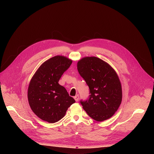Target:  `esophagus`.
Returning a JSON list of instances; mask_svg holds the SVG:
<instances>
[{"label": "esophagus", "instance_id": "1", "mask_svg": "<svg viewBox=\"0 0 154 154\" xmlns=\"http://www.w3.org/2000/svg\"><path fill=\"white\" fill-rule=\"evenodd\" d=\"M74 98L76 102H77V101L79 100V96H78V95H77V96H74Z\"/></svg>", "mask_w": 154, "mask_h": 154}]
</instances>
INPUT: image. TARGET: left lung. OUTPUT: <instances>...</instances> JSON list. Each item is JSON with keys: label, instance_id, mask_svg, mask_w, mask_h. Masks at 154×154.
Returning a JSON list of instances; mask_svg holds the SVG:
<instances>
[{"label": "left lung", "instance_id": "left-lung-1", "mask_svg": "<svg viewBox=\"0 0 154 154\" xmlns=\"http://www.w3.org/2000/svg\"><path fill=\"white\" fill-rule=\"evenodd\" d=\"M77 70L90 88V97L80 101L91 118L103 121L112 117L119 107L122 86L115 69L96 57H86L77 63Z\"/></svg>", "mask_w": 154, "mask_h": 154}]
</instances>
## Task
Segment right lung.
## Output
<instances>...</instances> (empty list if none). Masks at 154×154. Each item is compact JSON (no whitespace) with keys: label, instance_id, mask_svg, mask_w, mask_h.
Segmentation results:
<instances>
[{"label":"right lung","instance_id":"add662e5","mask_svg":"<svg viewBox=\"0 0 154 154\" xmlns=\"http://www.w3.org/2000/svg\"><path fill=\"white\" fill-rule=\"evenodd\" d=\"M72 60L57 55L44 62L37 69L28 88V100L33 112L41 119L55 123L64 116L75 101L58 83Z\"/></svg>","mask_w":154,"mask_h":154}]
</instances>
